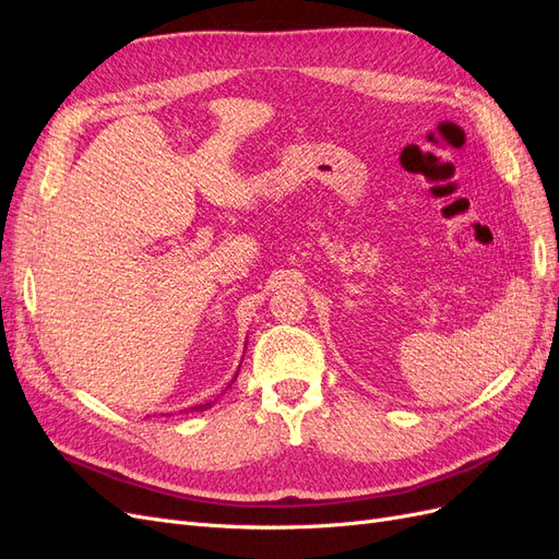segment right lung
<instances>
[{"instance_id": "right-lung-1", "label": "right lung", "mask_w": 559, "mask_h": 559, "mask_svg": "<svg viewBox=\"0 0 559 559\" xmlns=\"http://www.w3.org/2000/svg\"><path fill=\"white\" fill-rule=\"evenodd\" d=\"M235 378H238V376H235ZM235 378H233L230 382H235ZM228 386H230V384H228ZM212 403H214V401H210V403H202V405H195V408H189V411H207Z\"/></svg>"}]
</instances>
